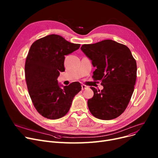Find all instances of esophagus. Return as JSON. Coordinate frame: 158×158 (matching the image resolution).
<instances>
[{
  "label": "esophagus",
  "instance_id": "obj_1",
  "mask_svg": "<svg viewBox=\"0 0 158 158\" xmlns=\"http://www.w3.org/2000/svg\"><path fill=\"white\" fill-rule=\"evenodd\" d=\"M81 87H82V90H84V89H87V88H88L87 86H86V85H81Z\"/></svg>",
  "mask_w": 158,
  "mask_h": 158
}]
</instances>
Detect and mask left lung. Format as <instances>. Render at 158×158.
<instances>
[{
    "label": "left lung",
    "mask_w": 158,
    "mask_h": 158,
    "mask_svg": "<svg viewBox=\"0 0 158 158\" xmlns=\"http://www.w3.org/2000/svg\"><path fill=\"white\" fill-rule=\"evenodd\" d=\"M81 49L97 67L94 79L101 81L103 86L101 91L91 87L94 95L88 101L89 111L98 119L117 118L126 109L134 92L136 60L127 46L111 40L84 44Z\"/></svg>",
    "instance_id": "left-lung-1"
}]
</instances>
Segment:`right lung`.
<instances>
[{"label":"right lung","mask_w":158,"mask_h":158,"mask_svg":"<svg viewBox=\"0 0 158 158\" xmlns=\"http://www.w3.org/2000/svg\"><path fill=\"white\" fill-rule=\"evenodd\" d=\"M80 45L52 34L31 46L25 64L26 80L32 102L44 117L55 120L64 117L73 97L81 90L79 82L63 86L57 79L64 71V56L79 49Z\"/></svg>","instance_id":"add662e5"}]
</instances>
